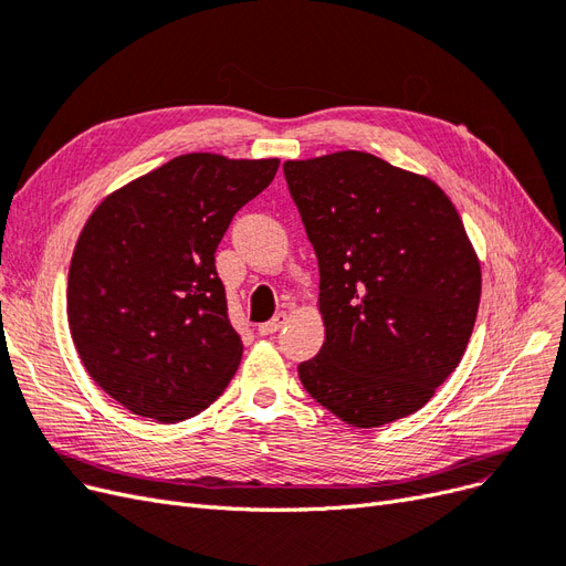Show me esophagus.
Masks as SVG:
<instances>
[{"mask_svg": "<svg viewBox=\"0 0 566 566\" xmlns=\"http://www.w3.org/2000/svg\"><path fill=\"white\" fill-rule=\"evenodd\" d=\"M284 322H286V313H277L275 317H272L270 322H265V324H259V334L261 336H270V334H277L282 326H284Z\"/></svg>", "mask_w": 566, "mask_h": 566, "instance_id": "obj_1", "label": "esophagus"}]
</instances>
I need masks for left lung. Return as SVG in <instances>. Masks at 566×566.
<instances>
[{"label":"left lung","mask_w":566,"mask_h":566,"mask_svg":"<svg viewBox=\"0 0 566 566\" xmlns=\"http://www.w3.org/2000/svg\"><path fill=\"white\" fill-rule=\"evenodd\" d=\"M319 265L322 350L298 364L310 397L357 428L421 409L459 367L482 272L451 199L369 153L284 161Z\"/></svg>","instance_id":"obj_1"}]
</instances>
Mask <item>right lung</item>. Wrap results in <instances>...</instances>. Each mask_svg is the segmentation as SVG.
<instances>
[{
    "label": "right lung",
    "instance_id": "obj_1",
    "mask_svg": "<svg viewBox=\"0 0 566 566\" xmlns=\"http://www.w3.org/2000/svg\"><path fill=\"white\" fill-rule=\"evenodd\" d=\"M277 167L280 159L180 155L91 213L70 263V334L88 376L129 411L186 421L228 388L242 338L216 249Z\"/></svg>",
    "mask_w": 566,
    "mask_h": 566
}]
</instances>
